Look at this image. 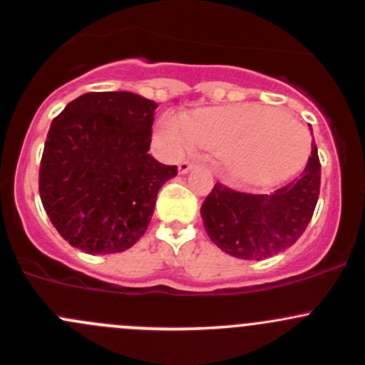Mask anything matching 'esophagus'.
<instances>
[{"instance_id":"1","label":"esophagus","mask_w":365,"mask_h":365,"mask_svg":"<svg viewBox=\"0 0 365 365\" xmlns=\"http://www.w3.org/2000/svg\"><path fill=\"white\" fill-rule=\"evenodd\" d=\"M194 168V162H190V160H182L178 164V171L182 173V175H185V173H189L190 169Z\"/></svg>"}]
</instances>
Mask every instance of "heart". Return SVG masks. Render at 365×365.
Returning <instances> with one entry per match:
<instances>
[{
	"mask_svg": "<svg viewBox=\"0 0 365 365\" xmlns=\"http://www.w3.org/2000/svg\"><path fill=\"white\" fill-rule=\"evenodd\" d=\"M281 128L287 129L281 136L255 146L261 137ZM159 141L173 155L187 152L192 145L222 152L226 171L235 180L249 183L282 178L297 168L309 150V134L304 127L286 120L275 109L257 106L203 109L183 118L169 114L160 121ZM298 151L301 155L297 158Z\"/></svg>",
	"mask_w": 365,
	"mask_h": 365,
	"instance_id": "heart-1",
	"label": "heart"
}]
</instances>
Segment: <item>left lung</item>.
<instances>
[{"instance_id":"obj_1","label":"left lung","mask_w":365,"mask_h":365,"mask_svg":"<svg viewBox=\"0 0 365 365\" xmlns=\"http://www.w3.org/2000/svg\"><path fill=\"white\" fill-rule=\"evenodd\" d=\"M322 164L312 145L304 171L270 194H249L217 182L201 205L210 240L240 259H264L304 235L319 196Z\"/></svg>"}]
</instances>
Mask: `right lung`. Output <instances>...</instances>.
<instances>
[{"label": "right lung", "instance_id": "obj_1", "mask_svg": "<svg viewBox=\"0 0 365 365\" xmlns=\"http://www.w3.org/2000/svg\"><path fill=\"white\" fill-rule=\"evenodd\" d=\"M153 101L130 91H91L51 123L38 173L43 210L72 247L130 249L145 235L157 194L176 165L148 153Z\"/></svg>", "mask_w": 365, "mask_h": 365}]
</instances>
